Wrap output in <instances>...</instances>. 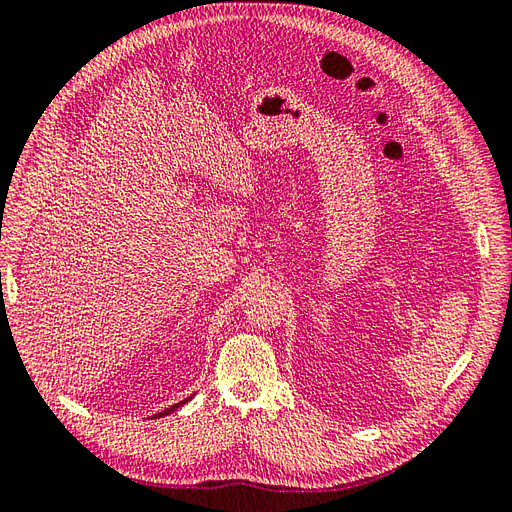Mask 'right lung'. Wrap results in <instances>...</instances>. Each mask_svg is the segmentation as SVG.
<instances>
[{"instance_id":"add662e5","label":"right lung","mask_w":512,"mask_h":512,"mask_svg":"<svg viewBox=\"0 0 512 512\" xmlns=\"http://www.w3.org/2000/svg\"><path fill=\"white\" fill-rule=\"evenodd\" d=\"M190 399H192V397H188V399H183V401H179V404H175V406H170V408H166V410H162V412H158V414H156V416H158V418H160V416H166V414H170V412H175V410H177V408H181V406H183V404H188V401H190ZM156 416H153V418H156Z\"/></svg>"}]
</instances>
